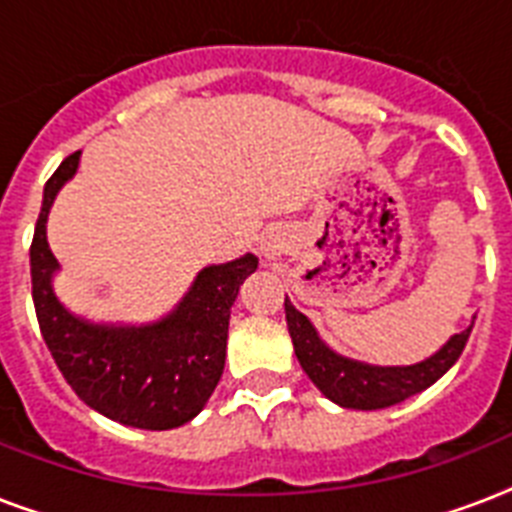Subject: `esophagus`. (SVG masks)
<instances>
[{
	"instance_id": "34e87169",
	"label": "esophagus",
	"mask_w": 512,
	"mask_h": 512,
	"mask_svg": "<svg viewBox=\"0 0 512 512\" xmlns=\"http://www.w3.org/2000/svg\"><path fill=\"white\" fill-rule=\"evenodd\" d=\"M263 255L265 257H276V255H281V247H279V241H273V239H265L263 241Z\"/></svg>"
}]
</instances>
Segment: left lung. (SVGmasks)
<instances>
[{
    "instance_id": "left-lung-1",
    "label": "left lung",
    "mask_w": 512,
    "mask_h": 512,
    "mask_svg": "<svg viewBox=\"0 0 512 512\" xmlns=\"http://www.w3.org/2000/svg\"><path fill=\"white\" fill-rule=\"evenodd\" d=\"M287 311V327L295 353L305 374L313 385L335 404L345 409H385V406L401 404L414 393L430 388L438 377H444L462 356L470 329H462L460 335L449 337L444 348L430 358L412 366H369L361 361H350L321 342L319 332L313 329L308 316L297 311L295 305L284 300Z\"/></svg>"
}]
</instances>
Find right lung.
Instances as JSON below:
<instances>
[{"label": "right lung", "mask_w": 512, "mask_h": 512, "mask_svg": "<svg viewBox=\"0 0 512 512\" xmlns=\"http://www.w3.org/2000/svg\"><path fill=\"white\" fill-rule=\"evenodd\" d=\"M79 167V151L63 159L44 185L31 241V295L42 337L66 382L84 404L130 428H180L204 409L220 382L231 305L257 257L209 265L170 316L146 327L90 324L66 311L52 292L58 260L47 244V215Z\"/></svg>", "instance_id": "right-lung-1"}]
</instances>
